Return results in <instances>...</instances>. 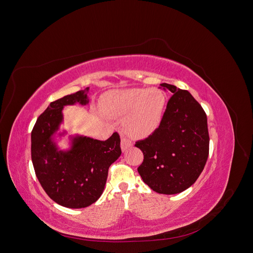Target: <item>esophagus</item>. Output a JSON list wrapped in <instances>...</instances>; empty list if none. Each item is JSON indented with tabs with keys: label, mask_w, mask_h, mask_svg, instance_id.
<instances>
[{
	"label": "esophagus",
	"mask_w": 253,
	"mask_h": 253,
	"mask_svg": "<svg viewBox=\"0 0 253 253\" xmlns=\"http://www.w3.org/2000/svg\"><path fill=\"white\" fill-rule=\"evenodd\" d=\"M132 141L128 140L126 138H122L121 139V143H120V147H121V150L122 152H126L127 151L129 148H132Z\"/></svg>",
	"instance_id": "34e87169"
}]
</instances>
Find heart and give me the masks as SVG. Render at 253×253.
<instances>
[{
    "mask_svg": "<svg viewBox=\"0 0 253 253\" xmlns=\"http://www.w3.org/2000/svg\"><path fill=\"white\" fill-rule=\"evenodd\" d=\"M167 96L160 88H134L111 91L101 99L99 109L109 119L128 116L125 131L133 138H148L162 125Z\"/></svg>",
    "mask_w": 253,
    "mask_h": 253,
    "instance_id": "b5f03b06",
    "label": "heart"
}]
</instances>
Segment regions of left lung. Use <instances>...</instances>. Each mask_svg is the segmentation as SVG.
<instances>
[{
    "mask_svg": "<svg viewBox=\"0 0 253 253\" xmlns=\"http://www.w3.org/2000/svg\"><path fill=\"white\" fill-rule=\"evenodd\" d=\"M172 97L162 125L135 147L143 153L138 173L144 183L160 194H177L190 188L203 172L209 155L207 116L188 90L172 84L160 87Z\"/></svg>",
    "mask_w": 253,
    "mask_h": 253,
    "instance_id": "1",
    "label": "left lung"
}]
</instances>
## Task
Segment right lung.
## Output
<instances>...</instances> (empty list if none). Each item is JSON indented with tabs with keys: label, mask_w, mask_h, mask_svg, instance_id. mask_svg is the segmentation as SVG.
Wrapping results in <instances>:
<instances>
[{
	"label": "right lung",
	"mask_w": 253,
	"mask_h": 253,
	"mask_svg": "<svg viewBox=\"0 0 253 253\" xmlns=\"http://www.w3.org/2000/svg\"><path fill=\"white\" fill-rule=\"evenodd\" d=\"M89 87L51 102L32 132V160L37 178L45 192L66 208H85L101 196L110 166L121 155L120 138L114 133L101 141L84 135H70L67 148L59 140L67 135L63 109L67 105L89 103Z\"/></svg>",
	"instance_id": "1"
}]
</instances>
